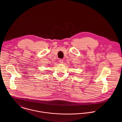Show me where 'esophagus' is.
<instances>
[{"label":"esophagus","instance_id":"1","mask_svg":"<svg viewBox=\"0 0 122 122\" xmlns=\"http://www.w3.org/2000/svg\"><path fill=\"white\" fill-rule=\"evenodd\" d=\"M59 62H60V63L62 64V63H63V60L62 59H60V60H59Z\"/></svg>","mask_w":122,"mask_h":122}]
</instances>
